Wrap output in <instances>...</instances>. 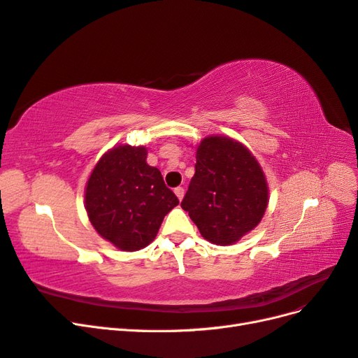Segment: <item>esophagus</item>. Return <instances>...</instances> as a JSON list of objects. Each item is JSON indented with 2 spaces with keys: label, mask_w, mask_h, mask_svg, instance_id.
Segmentation results:
<instances>
[{
  "label": "esophagus",
  "mask_w": 358,
  "mask_h": 358,
  "mask_svg": "<svg viewBox=\"0 0 358 358\" xmlns=\"http://www.w3.org/2000/svg\"><path fill=\"white\" fill-rule=\"evenodd\" d=\"M175 194H176V197L179 200H182L183 199V194H185V189H183L182 187H178V188H175Z\"/></svg>",
  "instance_id": "1"
}]
</instances>
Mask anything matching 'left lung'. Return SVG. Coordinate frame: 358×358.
Instances as JSON below:
<instances>
[{
	"label": "left lung",
	"instance_id": "1",
	"mask_svg": "<svg viewBox=\"0 0 358 358\" xmlns=\"http://www.w3.org/2000/svg\"><path fill=\"white\" fill-rule=\"evenodd\" d=\"M196 173L180 206L206 241L233 245L262 221L268 201L264 173L254 155L229 137H206Z\"/></svg>",
	"mask_w": 358,
	"mask_h": 358
}]
</instances>
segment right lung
<instances>
[{
	"label": "right lung",
	"mask_w": 358,
	"mask_h": 358,
	"mask_svg": "<svg viewBox=\"0 0 358 358\" xmlns=\"http://www.w3.org/2000/svg\"><path fill=\"white\" fill-rule=\"evenodd\" d=\"M146 155L145 146H116L96 162L86 185L91 224L122 251L148 246L164 216L179 204L161 171L148 164Z\"/></svg>",
	"instance_id": "1"
}]
</instances>
